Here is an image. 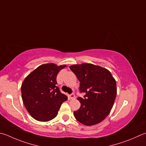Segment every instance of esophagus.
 Wrapping results in <instances>:
<instances>
[{"mask_svg": "<svg viewBox=\"0 0 146 146\" xmlns=\"http://www.w3.org/2000/svg\"><path fill=\"white\" fill-rule=\"evenodd\" d=\"M69 98L70 99H75L76 98V96L74 94H71L69 96Z\"/></svg>", "mask_w": 146, "mask_h": 146, "instance_id": "1", "label": "esophagus"}]
</instances>
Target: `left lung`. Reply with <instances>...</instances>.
I'll list each match as a JSON object with an SVG mask.
<instances>
[{
	"instance_id": "8db88e82",
	"label": "left lung",
	"mask_w": 146,
	"mask_h": 146,
	"mask_svg": "<svg viewBox=\"0 0 146 146\" xmlns=\"http://www.w3.org/2000/svg\"><path fill=\"white\" fill-rule=\"evenodd\" d=\"M80 82L79 110L74 112L77 121L87 126L102 121L109 115L116 96V84L110 71L99 66L84 63L70 66Z\"/></svg>"
}]
</instances>
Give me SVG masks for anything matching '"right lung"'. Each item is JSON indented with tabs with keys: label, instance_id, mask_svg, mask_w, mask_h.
Returning <instances> with one entry per match:
<instances>
[{
	"label": "right lung",
	"instance_id": "obj_1",
	"mask_svg": "<svg viewBox=\"0 0 146 146\" xmlns=\"http://www.w3.org/2000/svg\"><path fill=\"white\" fill-rule=\"evenodd\" d=\"M66 66L54 64L40 66L30 73L21 85L22 99L26 109L36 120L48 121L55 118L67 96L57 86L56 76Z\"/></svg>",
	"mask_w": 146,
	"mask_h": 146
}]
</instances>
